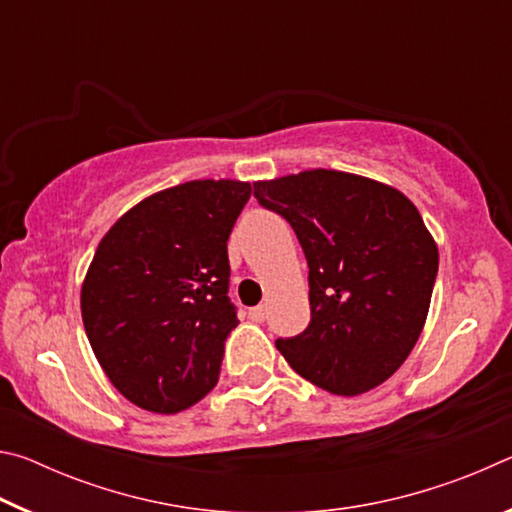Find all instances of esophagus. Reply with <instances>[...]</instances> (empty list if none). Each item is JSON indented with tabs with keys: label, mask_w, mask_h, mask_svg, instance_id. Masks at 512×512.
I'll return each mask as SVG.
<instances>
[{
	"label": "esophagus",
	"mask_w": 512,
	"mask_h": 512,
	"mask_svg": "<svg viewBox=\"0 0 512 512\" xmlns=\"http://www.w3.org/2000/svg\"><path fill=\"white\" fill-rule=\"evenodd\" d=\"M248 318L255 320V323H262V320L266 318V307L264 305H257L248 311Z\"/></svg>",
	"instance_id": "1"
}]
</instances>
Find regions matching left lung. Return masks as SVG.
I'll return each mask as SVG.
<instances>
[{"label": "left lung", "instance_id": "8db88e82", "mask_svg": "<svg viewBox=\"0 0 512 512\" xmlns=\"http://www.w3.org/2000/svg\"><path fill=\"white\" fill-rule=\"evenodd\" d=\"M255 198L289 221L309 266L311 320L277 339V350L334 395L384 384L420 339L438 275L418 207L393 187L332 169L262 180Z\"/></svg>", "mask_w": 512, "mask_h": 512}]
</instances>
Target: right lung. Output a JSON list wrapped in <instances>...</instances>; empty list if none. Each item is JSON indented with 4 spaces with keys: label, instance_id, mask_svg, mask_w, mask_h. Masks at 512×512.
<instances>
[{
    "label": "right lung",
    "instance_id": "obj_1",
    "mask_svg": "<svg viewBox=\"0 0 512 512\" xmlns=\"http://www.w3.org/2000/svg\"><path fill=\"white\" fill-rule=\"evenodd\" d=\"M250 192L239 180L176 185L101 239L81 289L85 334L112 386L140 409L185 411L219 381L239 325L228 237Z\"/></svg>",
    "mask_w": 512,
    "mask_h": 512
}]
</instances>
